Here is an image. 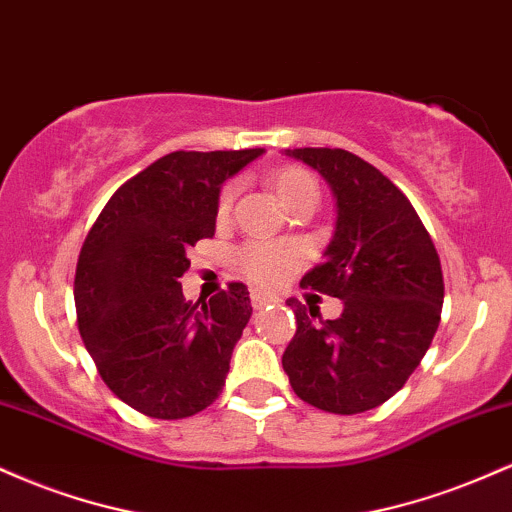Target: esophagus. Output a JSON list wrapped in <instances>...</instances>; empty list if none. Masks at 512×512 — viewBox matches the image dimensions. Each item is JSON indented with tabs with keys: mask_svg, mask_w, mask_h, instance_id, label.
I'll list each match as a JSON object with an SVG mask.
<instances>
[{
	"mask_svg": "<svg viewBox=\"0 0 512 512\" xmlns=\"http://www.w3.org/2000/svg\"><path fill=\"white\" fill-rule=\"evenodd\" d=\"M250 303L252 308H264V305H272V303H279V298L274 296V293H262V291H250Z\"/></svg>",
	"mask_w": 512,
	"mask_h": 512,
	"instance_id": "1",
	"label": "esophagus"
}]
</instances>
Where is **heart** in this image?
Wrapping results in <instances>:
<instances>
[{
	"label": "heart",
	"instance_id": "obj_1",
	"mask_svg": "<svg viewBox=\"0 0 512 512\" xmlns=\"http://www.w3.org/2000/svg\"><path fill=\"white\" fill-rule=\"evenodd\" d=\"M272 187L276 195L291 209L305 199H315L317 202V182L308 170L298 166L279 168L272 175ZM233 202V185H226L219 195V216H226ZM305 262V250L293 240H252L243 245L236 255V264L240 274L250 279L257 286H274L284 281L291 272Z\"/></svg>",
	"mask_w": 512,
	"mask_h": 512
}]
</instances>
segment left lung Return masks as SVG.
<instances>
[{
	"mask_svg": "<svg viewBox=\"0 0 512 512\" xmlns=\"http://www.w3.org/2000/svg\"><path fill=\"white\" fill-rule=\"evenodd\" d=\"M337 197V231L327 260L303 289L342 298L344 313L291 301L296 334L281 356L303 402L332 414H361L402 390L438 330L440 257L416 209L378 168L344 149H293Z\"/></svg>",
	"mask_w": 512,
	"mask_h": 512,
	"instance_id": "1",
	"label": "left lung"
}]
</instances>
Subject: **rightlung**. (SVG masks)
Wrapping results in <instances>:
<instances>
[{
    "label": "right lung",
    "mask_w": 512,
    "mask_h": 512,
    "mask_svg": "<svg viewBox=\"0 0 512 512\" xmlns=\"http://www.w3.org/2000/svg\"><path fill=\"white\" fill-rule=\"evenodd\" d=\"M264 149L173 151L108 199L81 245L76 325L103 383L151 419H187L219 399L233 346L252 315L231 281L190 303L187 252L211 238L223 180Z\"/></svg>",
    "instance_id": "add662e5"
}]
</instances>
